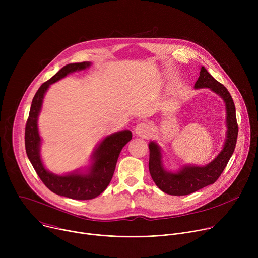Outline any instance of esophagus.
<instances>
[{"label":"esophagus","mask_w":258,"mask_h":258,"mask_svg":"<svg viewBox=\"0 0 258 258\" xmlns=\"http://www.w3.org/2000/svg\"><path fill=\"white\" fill-rule=\"evenodd\" d=\"M152 133V128L148 123L142 122L137 125L136 127V134L140 137H149Z\"/></svg>","instance_id":"esophagus-1"}]
</instances>
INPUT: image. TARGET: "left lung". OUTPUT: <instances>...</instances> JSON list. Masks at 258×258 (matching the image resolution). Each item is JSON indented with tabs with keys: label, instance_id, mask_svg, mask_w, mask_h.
Listing matches in <instances>:
<instances>
[{
	"label": "left lung",
	"instance_id": "obj_1",
	"mask_svg": "<svg viewBox=\"0 0 258 258\" xmlns=\"http://www.w3.org/2000/svg\"><path fill=\"white\" fill-rule=\"evenodd\" d=\"M196 89L209 88L218 94L226 102L227 107V140L223 151L206 166H187L177 173L164 170L161 164V152L157 144H149V171L156 186L166 194L182 196L192 194L211 183L215 182L223 173L231 156L234 153L237 138L238 123L236 118V108L233 98L227 88L218 83L204 66L201 67L200 77L195 84Z\"/></svg>",
	"mask_w": 258,
	"mask_h": 258
}]
</instances>
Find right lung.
Here are the masks:
<instances>
[{
    "label": "right lung",
    "mask_w": 258,
    "mask_h": 258,
    "mask_svg": "<svg viewBox=\"0 0 258 258\" xmlns=\"http://www.w3.org/2000/svg\"><path fill=\"white\" fill-rule=\"evenodd\" d=\"M90 62L71 63L62 67L49 81L45 82L35 93L25 125V150L29 161L45 186L53 193L77 200H89L99 196L111 180L121 149L132 140L131 131H122L106 137L94 153V164L88 174L71 173L56 175L44 167L40 156L41 138L38 131V116L44 95L51 84L66 77L68 73L90 66Z\"/></svg>",
    "instance_id": "obj_1"
}]
</instances>
